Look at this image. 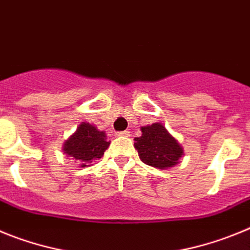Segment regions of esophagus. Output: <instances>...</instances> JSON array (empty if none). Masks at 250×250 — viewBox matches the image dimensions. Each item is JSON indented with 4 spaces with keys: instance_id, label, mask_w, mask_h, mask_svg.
Segmentation results:
<instances>
[{
    "instance_id": "obj_1",
    "label": "esophagus",
    "mask_w": 250,
    "mask_h": 250,
    "mask_svg": "<svg viewBox=\"0 0 250 250\" xmlns=\"http://www.w3.org/2000/svg\"><path fill=\"white\" fill-rule=\"evenodd\" d=\"M118 136H124V138H129L130 136V132L129 131H120L116 134Z\"/></svg>"
}]
</instances>
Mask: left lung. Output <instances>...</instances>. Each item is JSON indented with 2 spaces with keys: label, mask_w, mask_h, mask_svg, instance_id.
Segmentation results:
<instances>
[{
  "label": "left lung",
  "mask_w": 250,
  "mask_h": 250,
  "mask_svg": "<svg viewBox=\"0 0 250 250\" xmlns=\"http://www.w3.org/2000/svg\"><path fill=\"white\" fill-rule=\"evenodd\" d=\"M141 136L135 138L134 146L141 161L156 169L175 167L184 154L182 145L160 123L141 127Z\"/></svg>",
  "instance_id": "left-lung-1"
}]
</instances>
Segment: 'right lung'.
Segmentation results:
<instances>
[{
	"label": "right lung",
	"instance_id": "obj_1",
	"mask_svg": "<svg viewBox=\"0 0 250 250\" xmlns=\"http://www.w3.org/2000/svg\"><path fill=\"white\" fill-rule=\"evenodd\" d=\"M106 138L105 131H100L94 125L83 121L65 141L62 150L68 156L80 161L81 167H90L87 164L95 159H100L109 147L110 141Z\"/></svg>",
	"mask_w": 250,
	"mask_h": 250
}]
</instances>
